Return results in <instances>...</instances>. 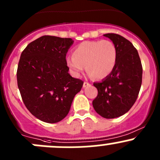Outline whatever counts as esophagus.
<instances>
[{"instance_id":"1","label":"esophagus","mask_w":160,"mask_h":160,"mask_svg":"<svg viewBox=\"0 0 160 160\" xmlns=\"http://www.w3.org/2000/svg\"><path fill=\"white\" fill-rule=\"evenodd\" d=\"M90 83H88V82H87V81H84L83 82V88H87V87H88V86H90Z\"/></svg>"}]
</instances>
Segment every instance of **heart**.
<instances>
[{"mask_svg": "<svg viewBox=\"0 0 160 160\" xmlns=\"http://www.w3.org/2000/svg\"><path fill=\"white\" fill-rule=\"evenodd\" d=\"M72 56L66 59L72 74L79 77L84 70L95 79H104L111 73L117 61V49L109 40L86 41L72 50Z\"/></svg>", "mask_w": 160, "mask_h": 160, "instance_id": "obj_1", "label": "heart"}]
</instances>
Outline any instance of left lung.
<instances>
[{"mask_svg": "<svg viewBox=\"0 0 160 160\" xmlns=\"http://www.w3.org/2000/svg\"><path fill=\"white\" fill-rule=\"evenodd\" d=\"M104 36L115 46L117 61L106 78L93 83L98 93L92 104L101 117L114 118L128 112L136 101L142 80V66L138 51L130 41L114 33Z\"/></svg>", "mask_w": 160, "mask_h": 160, "instance_id": "left-lung-1", "label": "left lung"}]
</instances>
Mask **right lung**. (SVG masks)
<instances>
[{
	"mask_svg": "<svg viewBox=\"0 0 160 160\" xmlns=\"http://www.w3.org/2000/svg\"><path fill=\"white\" fill-rule=\"evenodd\" d=\"M70 38L43 35L30 42L21 54L18 87L25 107L39 120L60 122L68 114L83 81L69 74L66 62Z\"/></svg>",
	"mask_w": 160,
	"mask_h": 160,
	"instance_id": "obj_1",
	"label": "right lung"
}]
</instances>
